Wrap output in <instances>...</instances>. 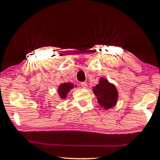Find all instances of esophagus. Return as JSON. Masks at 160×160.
Wrapping results in <instances>:
<instances>
[{"instance_id": "esophagus-1", "label": "esophagus", "mask_w": 160, "mask_h": 160, "mask_svg": "<svg viewBox=\"0 0 160 160\" xmlns=\"http://www.w3.org/2000/svg\"><path fill=\"white\" fill-rule=\"evenodd\" d=\"M80 85L83 88H86L88 86V84L86 82H80Z\"/></svg>"}]
</instances>
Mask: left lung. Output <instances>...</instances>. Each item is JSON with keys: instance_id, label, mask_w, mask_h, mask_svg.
<instances>
[{"instance_id": "8db88e82", "label": "left lung", "mask_w": 160, "mask_h": 160, "mask_svg": "<svg viewBox=\"0 0 160 160\" xmlns=\"http://www.w3.org/2000/svg\"><path fill=\"white\" fill-rule=\"evenodd\" d=\"M97 96L98 102L105 109L114 107L118 99V91L114 85L110 84L106 79L102 78L98 85L93 88Z\"/></svg>"}]
</instances>
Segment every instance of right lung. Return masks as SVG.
<instances>
[{
    "mask_svg": "<svg viewBox=\"0 0 160 160\" xmlns=\"http://www.w3.org/2000/svg\"><path fill=\"white\" fill-rule=\"evenodd\" d=\"M73 88L72 84H69V83H64L62 84L58 88V94H59L60 97L62 98H65L67 97V94L69 91V90Z\"/></svg>",
    "mask_w": 160,
    "mask_h": 160,
    "instance_id": "obj_1",
    "label": "right lung"
}]
</instances>
